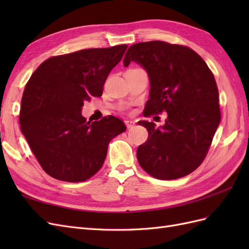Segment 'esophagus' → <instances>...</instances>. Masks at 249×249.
Returning <instances> with one entry per match:
<instances>
[{"label":"esophagus","mask_w":249,"mask_h":249,"mask_svg":"<svg viewBox=\"0 0 249 249\" xmlns=\"http://www.w3.org/2000/svg\"><path fill=\"white\" fill-rule=\"evenodd\" d=\"M124 124H125V125H126L127 129H130V127L134 126V124H135V122H134V120L126 119V120H124Z\"/></svg>","instance_id":"obj_1"}]
</instances>
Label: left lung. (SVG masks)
Returning <instances> with one entry per match:
<instances>
[{
	"instance_id": "1",
	"label": "left lung",
	"mask_w": 249,
	"mask_h": 249,
	"mask_svg": "<svg viewBox=\"0 0 249 249\" xmlns=\"http://www.w3.org/2000/svg\"><path fill=\"white\" fill-rule=\"evenodd\" d=\"M132 61L141 65L149 79L143 114L167 112L164 125L138 122L148 132L137 149L140 166L160 179L189 175L205 159L221 118L212 71L193 50L164 41L133 44L124 65Z\"/></svg>"
}]
</instances>
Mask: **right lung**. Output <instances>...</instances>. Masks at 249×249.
<instances>
[{
    "label": "right lung",
    "mask_w": 249,
    "mask_h": 249,
    "mask_svg": "<svg viewBox=\"0 0 249 249\" xmlns=\"http://www.w3.org/2000/svg\"><path fill=\"white\" fill-rule=\"evenodd\" d=\"M126 44L88 49L42 62L27 83L19 124L36 159L52 178L84 182L99 171L109 142L126 130L115 116L86 122L84 102L101 96Z\"/></svg>",
    "instance_id": "right-lung-1"
}]
</instances>
